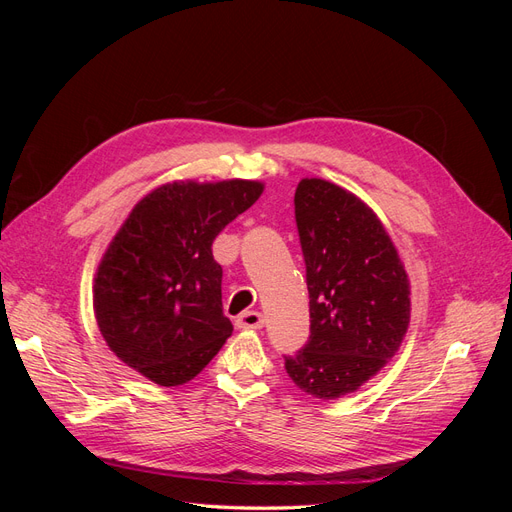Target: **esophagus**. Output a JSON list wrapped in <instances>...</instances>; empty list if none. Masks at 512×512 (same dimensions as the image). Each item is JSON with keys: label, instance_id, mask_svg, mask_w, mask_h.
I'll list each match as a JSON object with an SVG mask.
<instances>
[{"label": "esophagus", "instance_id": "obj_1", "mask_svg": "<svg viewBox=\"0 0 512 512\" xmlns=\"http://www.w3.org/2000/svg\"><path fill=\"white\" fill-rule=\"evenodd\" d=\"M237 329H243V331H256V329H262V324H265V318H262L260 312H243L237 320Z\"/></svg>", "mask_w": 512, "mask_h": 512}]
</instances>
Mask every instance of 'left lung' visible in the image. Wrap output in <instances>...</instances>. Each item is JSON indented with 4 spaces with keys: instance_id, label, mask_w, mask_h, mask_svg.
<instances>
[{
    "instance_id": "8db88e82",
    "label": "left lung",
    "mask_w": 512,
    "mask_h": 512,
    "mask_svg": "<svg viewBox=\"0 0 512 512\" xmlns=\"http://www.w3.org/2000/svg\"><path fill=\"white\" fill-rule=\"evenodd\" d=\"M294 218L309 290V339L284 356L316 399L354 393L393 359L410 322V282L378 215L324 179H301Z\"/></svg>"
}]
</instances>
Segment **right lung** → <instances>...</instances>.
<instances>
[{
  "label": "right lung",
  "instance_id": "obj_1",
  "mask_svg": "<svg viewBox=\"0 0 512 512\" xmlns=\"http://www.w3.org/2000/svg\"><path fill=\"white\" fill-rule=\"evenodd\" d=\"M265 185L175 181L147 194L100 260L94 312L106 346L160 386L196 378L224 346L222 267L211 245Z\"/></svg>",
  "mask_w": 512,
  "mask_h": 512
}]
</instances>
